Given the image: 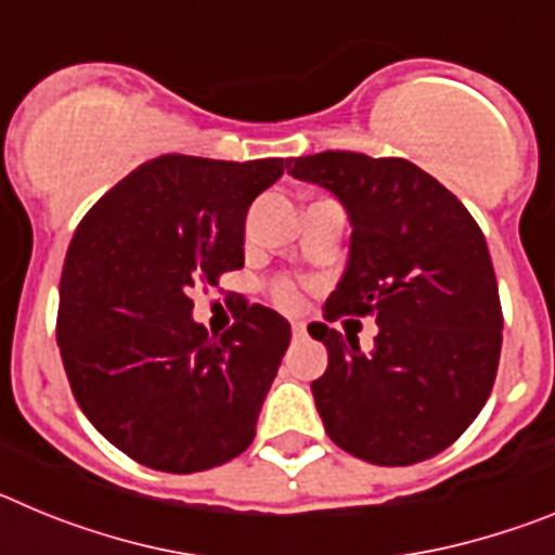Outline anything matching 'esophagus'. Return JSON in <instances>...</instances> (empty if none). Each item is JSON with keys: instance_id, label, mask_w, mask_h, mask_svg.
Instances as JSON below:
<instances>
[{"instance_id": "1", "label": "esophagus", "mask_w": 555, "mask_h": 555, "mask_svg": "<svg viewBox=\"0 0 555 555\" xmlns=\"http://www.w3.org/2000/svg\"><path fill=\"white\" fill-rule=\"evenodd\" d=\"M292 336L294 338H306L308 336L306 325H302V322H294V325H292Z\"/></svg>"}]
</instances>
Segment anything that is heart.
<instances>
[{"instance_id": "obj_1", "label": "heart", "mask_w": 555, "mask_h": 555, "mask_svg": "<svg viewBox=\"0 0 555 555\" xmlns=\"http://www.w3.org/2000/svg\"><path fill=\"white\" fill-rule=\"evenodd\" d=\"M274 302L281 308H297L300 306V288L294 281H274L272 286Z\"/></svg>"}]
</instances>
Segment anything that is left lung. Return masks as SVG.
Masks as SVG:
<instances>
[{"label": "left lung", "mask_w": 555, "mask_h": 555, "mask_svg": "<svg viewBox=\"0 0 555 555\" xmlns=\"http://www.w3.org/2000/svg\"><path fill=\"white\" fill-rule=\"evenodd\" d=\"M288 175L333 191L350 214V261L325 317H375V350L327 325L311 384L327 436L380 467L448 450L492 395L503 311L487 238L455 194L405 158L320 152Z\"/></svg>", "instance_id": "8db88e82"}]
</instances>
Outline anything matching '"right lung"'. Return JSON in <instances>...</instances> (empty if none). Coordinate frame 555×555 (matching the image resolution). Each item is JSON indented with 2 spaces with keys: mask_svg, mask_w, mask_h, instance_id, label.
<instances>
[{
  "mask_svg": "<svg viewBox=\"0 0 555 555\" xmlns=\"http://www.w3.org/2000/svg\"><path fill=\"white\" fill-rule=\"evenodd\" d=\"M283 158L160 155L88 210L61 274L57 345L82 414L150 469L189 475L242 455L292 327L238 302L233 327L191 320L194 286L244 267V219Z\"/></svg>",
  "mask_w": 555,
  "mask_h": 555,
  "instance_id": "right-lung-1",
  "label": "right lung"
}]
</instances>
